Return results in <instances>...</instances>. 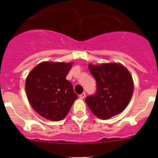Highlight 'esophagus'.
Wrapping results in <instances>:
<instances>
[{"instance_id":"esophagus-1","label":"esophagus","mask_w":158,"mask_h":158,"mask_svg":"<svg viewBox=\"0 0 158 158\" xmlns=\"http://www.w3.org/2000/svg\"><path fill=\"white\" fill-rule=\"evenodd\" d=\"M85 92H83V93H82L81 95H79V98H80L81 99H83V98H85Z\"/></svg>"}]
</instances>
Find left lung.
<instances>
[{
  "mask_svg": "<svg viewBox=\"0 0 158 158\" xmlns=\"http://www.w3.org/2000/svg\"><path fill=\"white\" fill-rule=\"evenodd\" d=\"M89 69L97 82L95 95L85 98L89 109L103 120L120 114L133 95L134 82L130 72L119 63L89 64Z\"/></svg>",
  "mask_w": 158,
  "mask_h": 158,
  "instance_id": "left-lung-1",
  "label": "left lung"
}]
</instances>
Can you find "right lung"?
Wrapping results in <instances>:
<instances>
[{
  "label": "right lung",
  "mask_w": 158,
  "mask_h": 158,
  "mask_svg": "<svg viewBox=\"0 0 158 158\" xmlns=\"http://www.w3.org/2000/svg\"><path fill=\"white\" fill-rule=\"evenodd\" d=\"M73 63L42 62L27 77L25 89L30 106L48 120L59 122L64 118L78 98L66 79Z\"/></svg>",
  "instance_id": "obj_1"
}]
</instances>
